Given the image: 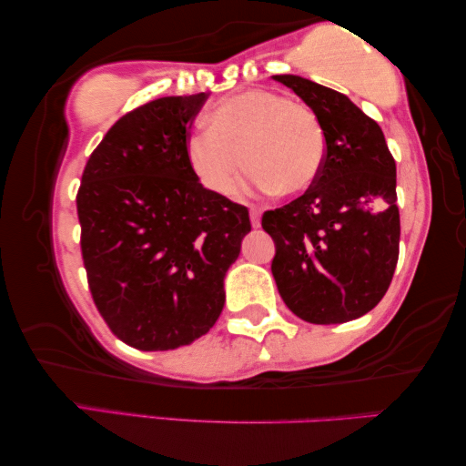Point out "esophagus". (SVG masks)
Returning <instances> with one entry per match:
<instances>
[{"instance_id":"esophagus-1","label":"esophagus","mask_w":466,"mask_h":466,"mask_svg":"<svg viewBox=\"0 0 466 466\" xmlns=\"http://www.w3.org/2000/svg\"><path fill=\"white\" fill-rule=\"evenodd\" d=\"M249 220H251V227H260V212L256 208L249 210Z\"/></svg>"}]
</instances>
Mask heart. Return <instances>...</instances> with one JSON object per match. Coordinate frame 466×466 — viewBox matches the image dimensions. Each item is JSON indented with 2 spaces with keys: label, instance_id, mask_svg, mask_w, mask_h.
Instances as JSON below:
<instances>
[{
  "label": "heart",
  "instance_id": "b5f03b06",
  "mask_svg": "<svg viewBox=\"0 0 466 466\" xmlns=\"http://www.w3.org/2000/svg\"><path fill=\"white\" fill-rule=\"evenodd\" d=\"M208 127L187 138L186 158L202 186L218 196L238 187L243 161L258 192L301 194L324 165L326 140L316 113L270 90H246L218 101Z\"/></svg>",
  "mask_w": 466,
  "mask_h": 466
}]
</instances>
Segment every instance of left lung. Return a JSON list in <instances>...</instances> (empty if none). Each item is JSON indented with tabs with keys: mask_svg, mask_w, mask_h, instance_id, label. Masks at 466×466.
Segmentation results:
<instances>
[{
	"mask_svg": "<svg viewBox=\"0 0 466 466\" xmlns=\"http://www.w3.org/2000/svg\"><path fill=\"white\" fill-rule=\"evenodd\" d=\"M316 113L326 155L305 194L266 210L272 277L309 324H342L376 308L399 262L396 163L382 127L349 96L293 74L272 76Z\"/></svg>",
	"mask_w": 466,
	"mask_h": 466,
	"instance_id": "obj_1",
	"label": "left lung"
}]
</instances>
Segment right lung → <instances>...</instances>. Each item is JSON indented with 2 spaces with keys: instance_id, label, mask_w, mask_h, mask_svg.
Segmentation results:
<instances>
[{
  "instance_id": "right-lung-1",
  "label": "right lung",
  "mask_w": 466,
  "mask_h": 466,
  "mask_svg": "<svg viewBox=\"0 0 466 466\" xmlns=\"http://www.w3.org/2000/svg\"><path fill=\"white\" fill-rule=\"evenodd\" d=\"M206 98L163 96L126 113L76 196L90 295L111 332L140 350L189 345L215 326L225 274L251 231L246 206L189 169V127Z\"/></svg>"
}]
</instances>
